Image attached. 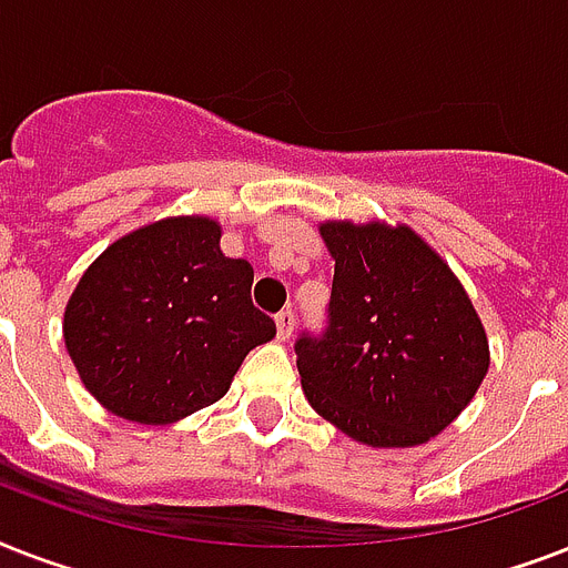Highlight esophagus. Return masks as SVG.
Here are the masks:
<instances>
[{
    "instance_id": "obj_1",
    "label": "esophagus",
    "mask_w": 568,
    "mask_h": 568,
    "mask_svg": "<svg viewBox=\"0 0 568 568\" xmlns=\"http://www.w3.org/2000/svg\"><path fill=\"white\" fill-rule=\"evenodd\" d=\"M294 324H297V318H294L292 310L276 312V333H280V338H283V342H288V338H292Z\"/></svg>"
}]
</instances>
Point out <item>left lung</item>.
<instances>
[{
  "label": "left lung",
  "instance_id": "1",
  "mask_svg": "<svg viewBox=\"0 0 568 568\" xmlns=\"http://www.w3.org/2000/svg\"><path fill=\"white\" fill-rule=\"evenodd\" d=\"M336 258L327 329L294 342L312 409L372 448L442 433L489 372L466 288L409 226L321 223Z\"/></svg>",
  "mask_w": 568,
  "mask_h": 568
}]
</instances>
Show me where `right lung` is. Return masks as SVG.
Wrapping results in <instances>:
<instances>
[{"label":"right lung","mask_w":568,"mask_h":568,"mask_svg":"<svg viewBox=\"0 0 568 568\" xmlns=\"http://www.w3.org/2000/svg\"><path fill=\"white\" fill-rule=\"evenodd\" d=\"M253 267L223 256L212 217H164L118 239L75 285L64 345L109 413L171 424L226 395L276 336L250 301Z\"/></svg>","instance_id":"1"}]
</instances>
